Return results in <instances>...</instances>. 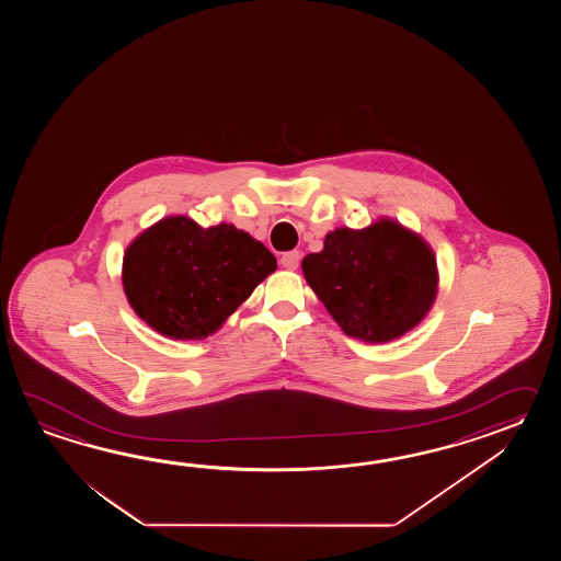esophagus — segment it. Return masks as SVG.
<instances>
[{
    "mask_svg": "<svg viewBox=\"0 0 561 561\" xmlns=\"http://www.w3.org/2000/svg\"><path fill=\"white\" fill-rule=\"evenodd\" d=\"M298 263H300V252L298 251L286 252V254H283V259H280V264H283V268H286V271H297Z\"/></svg>",
    "mask_w": 561,
    "mask_h": 561,
    "instance_id": "esophagus-1",
    "label": "esophagus"
}]
</instances>
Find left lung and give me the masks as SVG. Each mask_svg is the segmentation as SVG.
I'll return each instance as SVG.
<instances>
[{
	"label": "left lung",
	"instance_id": "8db88e82",
	"mask_svg": "<svg viewBox=\"0 0 561 561\" xmlns=\"http://www.w3.org/2000/svg\"><path fill=\"white\" fill-rule=\"evenodd\" d=\"M300 266L341 331L365 343L413 331L439 293L430 242L389 216L365 228H334Z\"/></svg>",
	"mask_w": 561,
	"mask_h": 561
}]
</instances>
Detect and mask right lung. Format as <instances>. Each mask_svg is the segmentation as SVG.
<instances>
[{
    "instance_id": "right-lung-1",
    "label": "right lung",
    "mask_w": 561,
    "mask_h": 561,
    "mask_svg": "<svg viewBox=\"0 0 561 561\" xmlns=\"http://www.w3.org/2000/svg\"><path fill=\"white\" fill-rule=\"evenodd\" d=\"M275 271V254L234 225L204 228L170 215L128 244L122 286L131 310L156 333L203 341Z\"/></svg>"
}]
</instances>
